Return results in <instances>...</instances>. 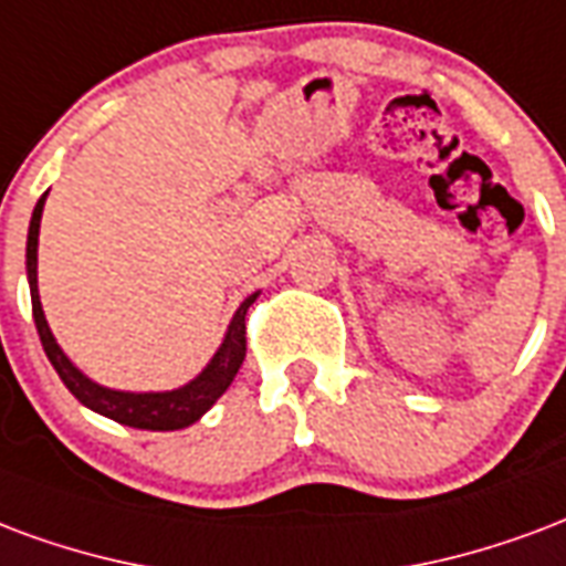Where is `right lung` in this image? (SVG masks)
Segmentation results:
<instances>
[{
  "label": "right lung",
  "instance_id": "add662e5",
  "mask_svg": "<svg viewBox=\"0 0 566 566\" xmlns=\"http://www.w3.org/2000/svg\"><path fill=\"white\" fill-rule=\"evenodd\" d=\"M48 198V195H44ZM44 198L35 203L32 221H29V240H27V272H29V291H32V317H35L38 336L44 345V354L60 371L62 384L74 392V399L83 401L92 411L104 413L111 420L132 426V429H149V432H174V429H186L191 422H198L203 413L216 405L221 392L230 387V380L237 378L242 359H245V312L249 305L258 300L251 294L245 303L237 308V315L230 321L228 336L221 342L219 354L212 357L198 378L186 384V387L174 389V392H119V389H107L92 384L83 371L71 366V359L62 354L56 338L50 333L44 312H41V300H38V228H41V209Z\"/></svg>",
  "mask_w": 566,
  "mask_h": 566
}]
</instances>
